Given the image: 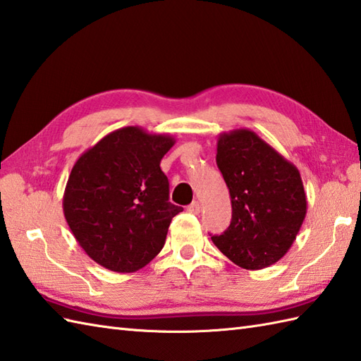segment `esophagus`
I'll use <instances>...</instances> for the list:
<instances>
[{
	"label": "esophagus",
	"instance_id": "esophagus-1",
	"mask_svg": "<svg viewBox=\"0 0 361 361\" xmlns=\"http://www.w3.org/2000/svg\"><path fill=\"white\" fill-rule=\"evenodd\" d=\"M200 209H202L200 202H192V203H190V204L188 206V211H189L190 214H198V212H200Z\"/></svg>",
	"mask_w": 361,
	"mask_h": 361
}]
</instances>
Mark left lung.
Listing matches in <instances>:
<instances>
[{
    "label": "left lung",
    "mask_w": 361,
    "mask_h": 361,
    "mask_svg": "<svg viewBox=\"0 0 361 361\" xmlns=\"http://www.w3.org/2000/svg\"><path fill=\"white\" fill-rule=\"evenodd\" d=\"M217 166L229 189L231 225L214 245L245 270H262L287 255L307 214L295 164L248 128L220 133Z\"/></svg>",
    "instance_id": "left-lung-1"
}]
</instances>
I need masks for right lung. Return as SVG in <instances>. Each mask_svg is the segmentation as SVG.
I'll return each mask as SVG.
<instances>
[{
	"label": "right lung",
	"mask_w": 361,
	"mask_h": 361,
	"mask_svg": "<svg viewBox=\"0 0 361 361\" xmlns=\"http://www.w3.org/2000/svg\"><path fill=\"white\" fill-rule=\"evenodd\" d=\"M171 135L122 127L83 152L63 194L66 224L83 251L106 270L133 273L163 250L172 219L183 208L169 202L159 163Z\"/></svg>",
	"instance_id": "add662e5"
}]
</instances>
